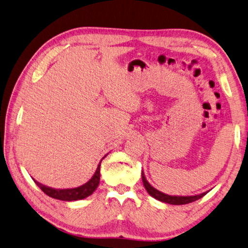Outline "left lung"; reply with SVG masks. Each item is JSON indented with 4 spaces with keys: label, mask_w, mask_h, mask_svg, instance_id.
I'll return each instance as SVG.
<instances>
[{
    "label": "left lung",
    "mask_w": 248,
    "mask_h": 248,
    "mask_svg": "<svg viewBox=\"0 0 248 248\" xmlns=\"http://www.w3.org/2000/svg\"><path fill=\"white\" fill-rule=\"evenodd\" d=\"M142 181L144 184V187L147 191L148 194H150L152 197H154L155 200L163 202H167V204L171 205H186L188 204V202H195L197 200L202 199V196H205L208 192H204L202 194H197V195H190V196H179V195H168L165 194V193L160 192L155 188L154 186H152L150 183L145 178V174L142 171Z\"/></svg>",
    "instance_id": "8db88e82"
}]
</instances>
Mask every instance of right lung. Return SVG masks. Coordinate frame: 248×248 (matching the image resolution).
Masks as SVG:
<instances>
[{
	"label": "right lung",
	"instance_id": "obj_1",
	"mask_svg": "<svg viewBox=\"0 0 248 248\" xmlns=\"http://www.w3.org/2000/svg\"><path fill=\"white\" fill-rule=\"evenodd\" d=\"M106 157V155L104 156ZM103 157V158H104ZM103 158L101 159L100 164H98L95 172L92 175V178L89 180L87 183L82 184L78 187H73V188H54L44 186V184L35 181H33L35 184L41 188V190L46 193V195L49 197H53V199L60 200V201H65V202H73V201H79L83 200L85 197H88L92 194V193L96 190L98 184H100V171H101V163Z\"/></svg>",
	"mask_w": 248,
	"mask_h": 248
}]
</instances>
